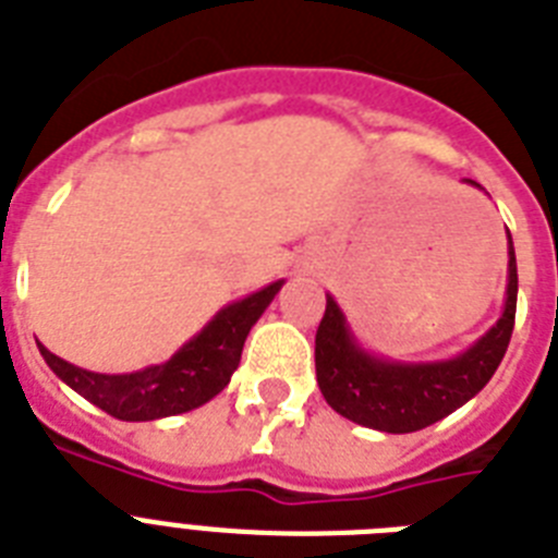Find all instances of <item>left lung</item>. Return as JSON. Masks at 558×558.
<instances>
[{"label": "left lung", "mask_w": 558, "mask_h": 558, "mask_svg": "<svg viewBox=\"0 0 558 558\" xmlns=\"http://www.w3.org/2000/svg\"><path fill=\"white\" fill-rule=\"evenodd\" d=\"M473 187V179H468ZM517 251L508 230V290L505 311L485 336L453 359L396 362L365 351L328 293V307L316 330V381L325 402L339 416L381 434H413L450 416L485 388L508 351L517 319Z\"/></svg>", "instance_id": "8db88e82"}]
</instances>
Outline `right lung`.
<instances>
[{
    "mask_svg": "<svg viewBox=\"0 0 558 558\" xmlns=\"http://www.w3.org/2000/svg\"><path fill=\"white\" fill-rule=\"evenodd\" d=\"M284 279L270 282L251 296L236 299L216 313L199 333L185 342L165 365H150L133 373H94L50 353L39 344L48 367L87 402L102 408L122 422H154L202 408L228 388L239 367L242 348L265 307L282 290Z\"/></svg>",
    "mask_w": 558,
    "mask_h": 558,
    "instance_id": "obj_1",
    "label": "right lung"
}]
</instances>
